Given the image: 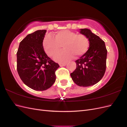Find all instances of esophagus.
<instances>
[{
  "mask_svg": "<svg viewBox=\"0 0 127 127\" xmlns=\"http://www.w3.org/2000/svg\"><path fill=\"white\" fill-rule=\"evenodd\" d=\"M66 64H67L66 63H60V64H59V65L60 66H66Z\"/></svg>",
  "mask_w": 127,
  "mask_h": 127,
  "instance_id": "obj_1",
  "label": "esophagus"
}]
</instances>
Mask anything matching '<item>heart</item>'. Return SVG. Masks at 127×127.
<instances>
[{"instance_id":"obj_1","label":"heart","mask_w":127,"mask_h":127,"mask_svg":"<svg viewBox=\"0 0 127 127\" xmlns=\"http://www.w3.org/2000/svg\"><path fill=\"white\" fill-rule=\"evenodd\" d=\"M90 41L83 34H77L69 30H62L57 32L54 39L50 36H46L43 41L44 51L50 57H53L61 49L64 50L55 56V60L66 62L75 56L79 58L84 55L90 48Z\"/></svg>"}]
</instances>
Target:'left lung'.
Here are the masks:
<instances>
[{"instance_id":"1","label":"left lung","mask_w":127,"mask_h":127,"mask_svg":"<svg viewBox=\"0 0 127 127\" xmlns=\"http://www.w3.org/2000/svg\"><path fill=\"white\" fill-rule=\"evenodd\" d=\"M80 33L88 38L90 45L85 54L75 61L77 67L70 76L77 85L88 87L98 83L104 75L107 50L104 42L90 30L80 29Z\"/></svg>"}]
</instances>
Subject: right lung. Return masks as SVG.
I'll use <instances>...</instances> for the list:
<instances>
[{
  "label": "right lung",
  "mask_w": 127,
  "mask_h": 127,
  "mask_svg": "<svg viewBox=\"0 0 127 127\" xmlns=\"http://www.w3.org/2000/svg\"><path fill=\"white\" fill-rule=\"evenodd\" d=\"M47 30L29 34L20 43L17 52V70L26 85L35 91H44L56 81L59 67L46 54L43 41Z\"/></svg>",
  "instance_id": "add662e5"
}]
</instances>
